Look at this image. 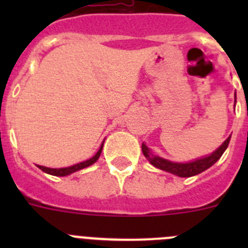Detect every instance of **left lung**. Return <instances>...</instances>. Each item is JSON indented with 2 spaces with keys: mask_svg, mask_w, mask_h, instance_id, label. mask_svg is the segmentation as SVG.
Wrapping results in <instances>:
<instances>
[{
  "mask_svg": "<svg viewBox=\"0 0 248 248\" xmlns=\"http://www.w3.org/2000/svg\"><path fill=\"white\" fill-rule=\"evenodd\" d=\"M230 139H231V135H230V137L210 155H206V156L203 157H199V159H195L192 160V161H187V163L170 161V160L164 159V157L159 156V155H155L154 153L146 146L145 143H143V145H141V150H143L144 156L149 160V163L153 166H155V168L160 169V170H164V171L170 172V174L176 175V176L190 177L194 176V175L200 174V172L205 171V170H207L209 168H211V166L222 156V154L225 153L227 146H229Z\"/></svg>",
  "mask_w": 248,
  "mask_h": 248,
  "instance_id": "left-lung-1",
  "label": "left lung"
}]
</instances>
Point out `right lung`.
Masks as SVG:
<instances>
[{
    "label": "right lung",
    "mask_w": 248,
    "mask_h": 248,
    "mask_svg": "<svg viewBox=\"0 0 248 248\" xmlns=\"http://www.w3.org/2000/svg\"><path fill=\"white\" fill-rule=\"evenodd\" d=\"M103 145H104V141L100 145L99 150L97 151V154L92 156L91 159L85 160V161H82V163H78L76 165H72V166H68V168H59V169H52V168H47V166H42V165H37L38 166L42 171L47 172L49 175H53V176H67V175H71L73 172L78 171V170H82L84 168H88V166L93 165L98 159H99L100 154H102V150H103Z\"/></svg>",
    "instance_id": "add662e5"
}]
</instances>
